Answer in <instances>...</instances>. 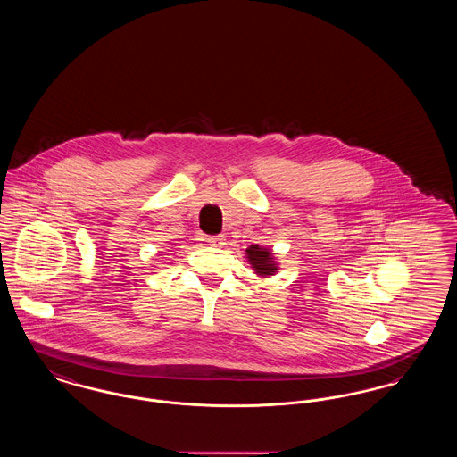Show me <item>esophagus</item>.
I'll return each instance as SVG.
<instances>
[{
	"label": "esophagus",
	"mask_w": 457,
	"mask_h": 457,
	"mask_svg": "<svg viewBox=\"0 0 457 457\" xmlns=\"http://www.w3.org/2000/svg\"><path fill=\"white\" fill-rule=\"evenodd\" d=\"M224 241H226V239H224L222 235H218V237H209V238H207V243H209L211 246H222V245H224Z\"/></svg>",
	"instance_id": "34e87169"
}]
</instances>
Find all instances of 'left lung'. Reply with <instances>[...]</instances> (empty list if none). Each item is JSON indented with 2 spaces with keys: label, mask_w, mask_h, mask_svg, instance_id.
Here are the masks:
<instances>
[{
  "label": "left lung",
  "mask_w": 457,
  "mask_h": 457,
  "mask_svg": "<svg viewBox=\"0 0 457 457\" xmlns=\"http://www.w3.org/2000/svg\"><path fill=\"white\" fill-rule=\"evenodd\" d=\"M245 252H246L245 253L246 259L250 262V265L257 276L270 278L279 270V263L269 248L261 246V245H250Z\"/></svg>",
  "instance_id": "left-lung-1"
}]
</instances>
